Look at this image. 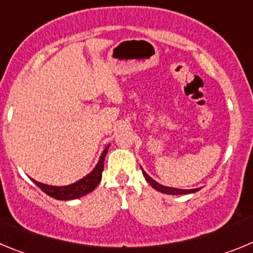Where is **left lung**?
<instances>
[{"mask_svg":"<svg viewBox=\"0 0 253 253\" xmlns=\"http://www.w3.org/2000/svg\"><path fill=\"white\" fill-rule=\"evenodd\" d=\"M142 170V174L145 176V179L147 180V183L152 186L154 189H156L158 192L164 193V194H171V195H181V194H190V193H195L198 190H200V188L197 189H176V188H171V186H164L161 184H159L158 181H155L151 176L146 174V171L141 168Z\"/></svg>","mask_w":253,"mask_h":253,"instance_id":"8db88e82","label":"left lung"}]
</instances>
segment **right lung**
I'll return each instance as SVG.
<instances>
[{
	"instance_id": "obj_1",
	"label": "right lung",
	"mask_w": 253,
	"mask_h": 253,
	"mask_svg": "<svg viewBox=\"0 0 253 253\" xmlns=\"http://www.w3.org/2000/svg\"><path fill=\"white\" fill-rule=\"evenodd\" d=\"M108 147L110 145L103 150L101 158H99L98 164L95 165L94 169L87 175L84 176L81 180L76 181V183L70 184V185L65 186H53V185H46V184L39 183V181L34 180V183L42 189L45 194H47L49 197L54 198V199L58 200H72V199H78V198L84 197L87 195L88 193L93 192L97 185L99 184L102 179V171H103V163L104 158H106L107 152H108Z\"/></svg>"
}]
</instances>
